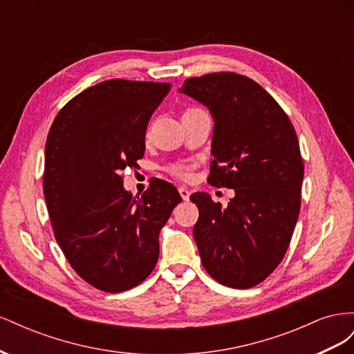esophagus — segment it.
Segmentation results:
<instances>
[{
  "label": "esophagus",
  "instance_id": "obj_1",
  "mask_svg": "<svg viewBox=\"0 0 354 354\" xmlns=\"http://www.w3.org/2000/svg\"><path fill=\"white\" fill-rule=\"evenodd\" d=\"M178 194H180L181 198H183V201H187L189 196H190V190L187 187H185V186H180L178 187Z\"/></svg>",
  "mask_w": 354,
  "mask_h": 354
}]
</instances>
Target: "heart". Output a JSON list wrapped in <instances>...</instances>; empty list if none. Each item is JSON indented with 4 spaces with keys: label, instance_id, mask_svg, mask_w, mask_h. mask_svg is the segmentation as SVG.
<instances>
[{
    "label": "heart",
    "instance_id": "obj_1",
    "mask_svg": "<svg viewBox=\"0 0 354 354\" xmlns=\"http://www.w3.org/2000/svg\"><path fill=\"white\" fill-rule=\"evenodd\" d=\"M169 171H171V173H173L174 176L180 177V178H185V177H187V174H189V168H187V165H185V164L173 165V167L169 168Z\"/></svg>",
    "mask_w": 354,
    "mask_h": 354
}]
</instances>
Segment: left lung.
<instances>
[{"instance_id": "left-lung-1", "label": "left lung", "mask_w": 354, "mask_h": 354, "mask_svg": "<svg viewBox=\"0 0 354 354\" xmlns=\"http://www.w3.org/2000/svg\"><path fill=\"white\" fill-rule=\"evenodd\" d=\"M207 106L214 186L234 190L226 208L205 192L190 196L201 261L221 285L263 282L283 259L301 203L304 165L294 127L260 84L232 72L189 78L178 90Z\"/></svg>"}]
</instances>
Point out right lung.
<instances>
[{
    "instance_id": "right-lung-1",
    "label": "right lung",
    "mask_w": 354,
    "mask_h": 354,
    "mask_svg": "<svg viewBox=\"0 0 354 354\" xmlns=\"http://www.w3.org/2000/svg\"><path fill=\"white\" fill-rule=\"evenodd\" d=\"M168 82L109 80L65 104L46 143L44 198L55 236L85 282L106 292L142 283L159 257V233L181 202L156 178L138 198L121 171L145 155L146 128Z\"/></svg>"
}]
</instances>
